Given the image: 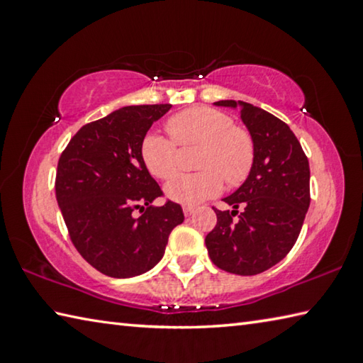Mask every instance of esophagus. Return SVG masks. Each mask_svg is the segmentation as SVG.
Listing matches in <instances>:
<instances>
[{
	"instance_id": "34e87169",
	"label": "esophagus",
	"mask_w": 363,
	"mask_h": 363,
	"mask_svg": "<svg viewBox=\"0 0 363 363\" xmlns=\"http://www.w3.org/2000/svg\"><path fill=\"white\" fill-rule=\"evenodd\" d=\"M195 211H196L195 206H184V214H186V216H192Z\"/></svg>"
}]
</instances>
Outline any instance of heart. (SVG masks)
<instances>
[{
  "mask_svg": "<svg viewBox=\"0 0 363 363\" xmlns=\"http://www.w3.org/2000/svg\"><path fill=\"white\" fill-rule=\"evenodd\" d=\"M169 136L145 134L140 157L157 179H171L181 167V149H201L195 160L199 173L181 174L164 187L168 199L192 206L216 196L224 187H238L255 164V139L248 130L235 126L229 113L210 107H194L171 116Z\"/></svg>",
  "mask_w": 363,
  "mask_h": 363,
  "instance_id": "b5f03b06",
  "label": "heart"
}]
</instances>
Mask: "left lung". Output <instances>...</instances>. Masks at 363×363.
Returning a JSON list of instances; mask_svg holds the SVG:
<instances>
[{
    "instance_id": "obj_1",
    "label": "left lung",
    "mask_w": 363,
    "mask_h": 363,
    "mask_svg": "<svg viewBox=\"0 0 363 363\" xmlns=\"http://www.w3.org/2000/svg\"><path fill=\"white\" fill-rule=\"evenodd\" d=\"M216 106L238 107L256 155L247 181L224 199L233 210L213 208L218 223L205 243L214 266L256 275L284 259L298 240L311 203L309 160L290 126L277 116L242 101Z\"/></svg>"
}]
</instances>
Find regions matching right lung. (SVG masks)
<instances>
[{
	"mask_svg": "<svg viewBox=\"0 0 363 363\" xmlns=\"http://www.w3.org/2000/svg\"><path fill=\"white\" fill-rule=\"evenodd\" d=\"M171 104L130 106L84 125L60 153L56 199L70 240L91 266L115 279L144 274L162 259L171 230L184 220L140 157L153 121ZM143 214L136 218L133 211Z\"/></svg>",
	"mask_w": 363,
	"mask_h": 363,
	"instance_id": "obj_1",
	"label": "right lung"
}]
</instances>
